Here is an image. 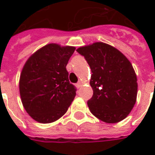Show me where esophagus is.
<instances>
[{
  "instance_id": "obj_1",
  "label": "esophagus",
  "mask_w": 155,
  "mask_h": 155,
  "mask_svg": "<svg viewBox=\"0 0 155 155\" xmlns=\"http://www.w3.org/2000/svg\"><path fill=\"white\" fill-rule=\"evenodd\" d=\"M75 86H76V87H77V88H80V87L82 86V83H81V82L77 83V84H75Z\"/></svg>"
}]
</instances>
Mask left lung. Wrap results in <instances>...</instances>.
I'll use <instances>...</instances> for the list:
<instances>
[{"instance_id": "obj_1", "label": "left lung", "mask_w": 155, "mask_h": 155, "mask_svg": "<svg viewBox=\"0 0 155 155\" xmlns=\"http://www.w3.org/2000/svg\"><path fill=\"white\" fill-rule=\"evenodd\" d=\"M78 53L88 63L93 90L87 101L91 113L106 123H117L125 119L136 103L137 76L128 58L114 47L95 42L80 47Z\"/></svg>"}]
</instances>
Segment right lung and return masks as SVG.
<instances>
[{"label": "right lung", "mask_w": 155, "mask_h": 155, "mask_svg": "<svg viewBox=\"0 0 155 155\" xmlns=\"http://www.w3.org/2000/svg\"><path fill=\"white\" fill-rule=\"evenodd\" d=\"M75 48L45 46L26 61L19 90L24 108L38 122L51 123L63 116L76 95L66 68Z\"/></svg>", "instance_id": "add662e5"}]
</instances>
